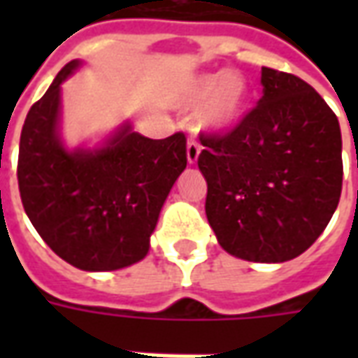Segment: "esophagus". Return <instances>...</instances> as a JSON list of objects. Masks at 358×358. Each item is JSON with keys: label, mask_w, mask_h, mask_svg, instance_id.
Returning a JSON list of instances; mask_svg holds the SVG:
<instances>
[{"label": "esophagus", "mask_w": 358, "mask_h": 358, "mask_svg": "<svg viewBox=\"0 0 358 358\" xmlns=\"http://www.w3.org/2000/svg\"><path fill=\"white\" fill-rule=\"evenodd\" d=\"M199 153H201V145L197 143L195 138H189V140H187V163L194 164L195 161H197Z\"/></svg>", "instance_id": "34e87169"}]
</instances>
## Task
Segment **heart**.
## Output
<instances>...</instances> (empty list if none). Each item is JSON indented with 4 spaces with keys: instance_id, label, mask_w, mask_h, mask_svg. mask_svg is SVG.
I'll list each match as a JSON object with an SVG mask.
<instances>
[{
    "instance_id": "b5f03b06",
    "label": "heart",
    "mask_w": 358,
    "mask_h": 358,
    "mask_svg": "<svg viewBox=\"0 0 358 358\" xmlns=\"http://www.w3.org/2000/svg\"><path fill=\"white\" fill-rule=\"evenodd\" d=\"M248 95V82L241 74L220 71L194 76L182 88L178 101L184 107H199L207 101L201 113L203 124L213 130H228L243 115Z\"/></svg>"
}]
</instances>
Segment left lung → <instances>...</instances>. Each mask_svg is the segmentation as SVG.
<instances>
[{
    "label": "left lung",
    "instance_id": "8db88e82",
    "mask_svg": "<svg viewBox=\"0 0 358 358\" xmlns=\"http://www.w3.org/2000/svg\"><path fill=\"white\" fill-rule=\"evenodd\" d=\"M263 97L224 134H201L205 213L220 248L253 263L307 251L338 207L336 113L299 76L263 66Z\"/></svg>",
    "mask_w": 358,
    "mask_h": 358
}]
</instances>
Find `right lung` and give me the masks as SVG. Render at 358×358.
Segmentation results:
<instances>
[{
    "instance_id": "add662e5",
    "label": "right lung",
    "mask_w": 358,
    "mask_h": 358,
    "mask_svg": "<svg viewBox=\"0 0 358 358\" xmlns=\"http://www.w3.org/2000/svg\"><path fill=\"white\" fill-rule=\"evenodd\" d=\"M65 65L20 132L19 192L42 240L63 261L103 272L138 263L149 251L166 195L187 164L186 136L149 140L126 124L95 151H66L59 140Z\"/></svg>"
}]
</instances>
